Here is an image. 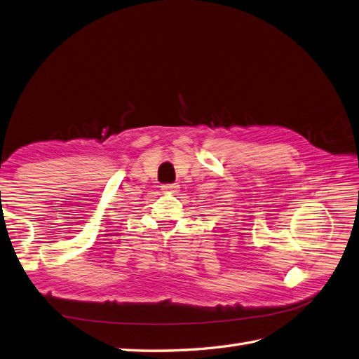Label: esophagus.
Instances as JSON below:
<instances>
[{"label": "esophagus", "mask_w": 359, "mask_h": 359, "mask_svg": "<svg viewBox=\"0 0 359 359\" xmlns=\"http://www.w3.org/2000/svg\"><path fill=\"white\" fill-rule=\"evenodd\" d=\"M162 191L167 192V194H176L179 191V185H177V183H171V185H163Z\"/></svg>", "instance_id": "1"}]
</instances>
